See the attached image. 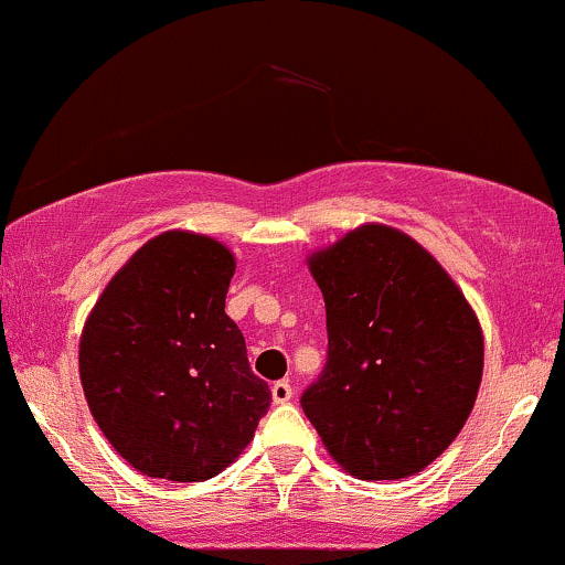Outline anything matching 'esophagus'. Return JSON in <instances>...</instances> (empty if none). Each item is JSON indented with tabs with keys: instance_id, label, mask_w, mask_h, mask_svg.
Returning <instances> with one entry per match:
<instances>
[{
	"instance_id": "34e87169",
	"label": "esophagus",
	"mask_w": 565,
	"mask_h": 565,
	"mask_svg": "<svg viewBox=\"0 0 565 565\" xmlns=\"http://www.w3.org/2000/svg\"><path fill=\"white\" fill-rule=\"evenodd\" d=\"M294 398V387H290L288 380H280L271 385V402L275 404H288Z\"/></svg>"
}]
</instances>
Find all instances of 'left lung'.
Masks as SVG:
<instances>
[{
  "mask_svg": "<svg viewBox=\"0 0 565 565\" xmlns=\"http://www.w3.org/2000/svg\"><path fill=\"white\" fill-rule=\"evenodd\" d=\"M307 266L326 301L329 361L301 409L353 477L417 475L475 409L477 312L426 247L382 223L315 250Z\"/></svg>",
  "mask_w": 565,
  "mask_h": 565,
  "instance_id": "obj_1",
  "label": "left lung"
}]
</instances>
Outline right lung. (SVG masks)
I'll use <instances>...</instances> for the list:
<instances>
[{
  "label": "right lung",
  "mask_w": 565,
  "mask_h": 565,
  "mask_svg": "<svg viewBox=\"0 0 565 565\" xmlns=\"http://www.w3.org/2000/svg\"><path fill=\"white\" fill-rule=\"evenodd\" d=\"M234 253L163 232L115 271L86 318L81 382L115 452L145 477L202 482L253 441L271 402L226 315Z\"/></svg>",
  "instance_id": "obj_1"
}]
</instances>
